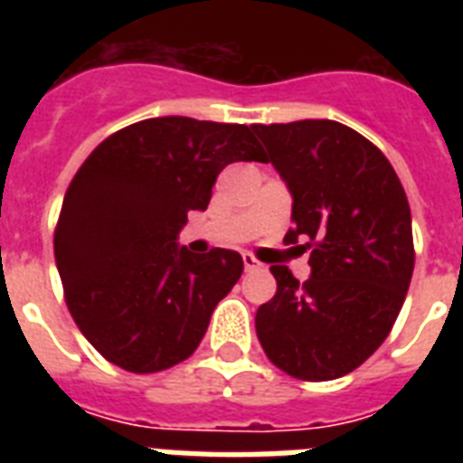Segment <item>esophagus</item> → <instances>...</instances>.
<instances>
[{"instance_id": "34e87169", "label": "esophagus", "mask_w": 463, "mask_h": 463, "mask_svg": "<svg viewBox=\"0 0 463 463\" xmlns=\"http://www.w3.org/2000/svg\"><path fill=\"white\" fill-rule=\"evenodd\" d=\"M242 261H245L247 271H260V269H261V264L254 260L252 254H242Z\"/></svg>"}]
</instances>
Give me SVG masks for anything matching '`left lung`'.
Instances as JSON below:
<instances>
[{
	"instance_id": "left-lung-1",
	"label": "left lung",
	"mask_w": 463,
	"mask_h": 463,
	"mask_svg": "<svg viewBox=\"0 0 463 463\" xmlns=\"http://www.w3.org/2000/svg\"><path fill=\"white\" fill-rule=\"evenodd\" d=\"M252 129L293 196L286 240L315 242L305 283L271 267L279 288L257 309V336L283 373L336 380L380 348L409 293L416 260L409 199L380 148L341 122Z\"/></svg>"
}]
</instances>
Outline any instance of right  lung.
Instances as JSON below:
<instances>
[{"label": "right lung", "mask_w": 463, "mask_h": 463, "mask_svg": "<svg viewBox=\"0 0 463 463\" xmlns=\"http://www.w3.org/2000/svg\"><path fill=\"white\" fill-rule=\"evenodd\" d=\"M238 160H264L250 127L173 115L119 129L74 175L54 231L57 271L76 326L122 370L187 360L242 276L238 252L177 242Z\"/></svg>", "instance_id": "add662e5"}]
</instances>
